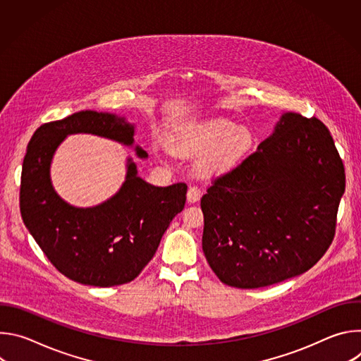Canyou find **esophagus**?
I'll return each instance as SVG.
<instances>
[{"instance_id":"34e87169","label":"esophagus","mask_w":361,"mask_h":361,"mask_svg":"<svg viewBox=\"0 0 361 361\" xmlns=\"http://www.w3.org/2000/svg\"><path fill=\"white\" fill-rule=\"evenodd\" d=\"M201 198V190L197 185H190L187 191L188 202H197Z\"/></svg>"}]
</instances>
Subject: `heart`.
I'll use <instances>...</instances> for the list:
<instances>
[{
	"mask_svg": "<svg viewBox=\"0 0 361 361\" xmlns=\"http://www.w3.org/2000/svg\"><path fill=\"white\" fill-rule=\"evenodd\" d=\"M252 133L244 126L227 120H212L198 124L190 134L187 148L201 152L197 169L205 176H220L234 169L250 151Z\"/></svg>",
	"mask_w": 361,
	"mask_h": 361,
	"instance_id": "heart-1",
	"label": "heart"
}]
</instances>
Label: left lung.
Here are the masks:
<instances>
[{"label":"left lung","mask_w":361,"mask_h":361,"mask_svg":"<svg viewBox=\"0 0 361 361\" xmlns=\"http://www.w3.org/2000/svg\"><path fill=\"white\" fill-rule=\"evenodd\" d=\"M345 188L329 128L281 117L274 133L201 197L202 251L221 283L271 286L310 270L329 250Z\"/></svg>","instance_id":"8db88e82"}]
</instances>
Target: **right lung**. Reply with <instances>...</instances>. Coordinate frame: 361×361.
<instances>
[{
  "label": "right lung",
  "instance_id": "1",
  "mask_svg": "<svg viewBox=\"0 0 361 361\" xmlns=\"http://www.w3.org/2000/svg\"><path fill=\"white\" fill-rule=\"evenodd\" d=\"M88 133L131 145L134 127L124 117L80 111L42 124L31 137L23 163V221L47 259L73 281L95 287L130 283L156 254L171 220L184 209L187 184L156 187L137 177L128 160L120 191L91 209L63 201L49 181V164L68 134ZM138 157H147L140 147Z\"/></svg>",
  "mask_w": 361,
  "mask_h": 361
}]
</instances>
